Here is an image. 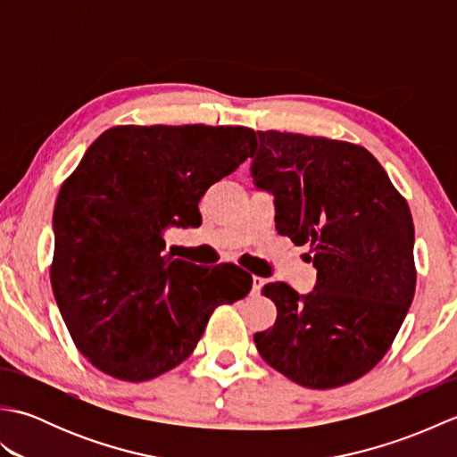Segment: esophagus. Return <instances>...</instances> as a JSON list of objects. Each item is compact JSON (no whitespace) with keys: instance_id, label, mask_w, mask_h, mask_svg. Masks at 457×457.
<instances>
[{"instance_id":"obj_1","label":"esophagus","mask_w":457,"mask_h":457,"mask_svg":"<svg viewBox=\"0 0 457 457\" xmlns=\"http://www.w3.org/2000/svg\"><path fill=\"white\" fill-rule=\"evenodd\" d=\"M263 285H265V278L253 277V287H251V293H253V295H259V293H261V288H263Z\"/></svg>"}]
</instances>
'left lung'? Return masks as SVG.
<instances>
[{
    "label": "left lung",
    "instance_id": "left-lung-1",
    "mask_svg": "<svg viewBox=\"0 0 457 457\" xmlns=\"http://www.w3.org/2000/svg\"><path fill=\"white\" fill-rule=\"evenodd\" d=\"M251 177L275 196L280 236L310 245L316 285L269 283L277 322L253 336L261 357L310 389L352 383L381 361L414 298L409 204L367 149L257 131Z\"/></svg>",
    "mask_w": 457,
    "mask_h": 457
}]
</instances>
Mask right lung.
I'll return each instance as SVG.
<instances>
[{"mask_svg":"<svg viewBox=\"0 0 457 457\" xmlns=\"http://www.w3.org/2000/svg\"><path fill=\"white\" fill-rule=\"evenodd\" d=\"M257 143L249 128L121 125L104 131L54 204L51 285L88 361L121 381H149L187 359L213 308L253 278L229 265L164 255L170 228H198L200 198Z\"/></svg>","mask_w":457,"mask_h":457,"instance_id":"1","label":"right lung"}]
</instances>
